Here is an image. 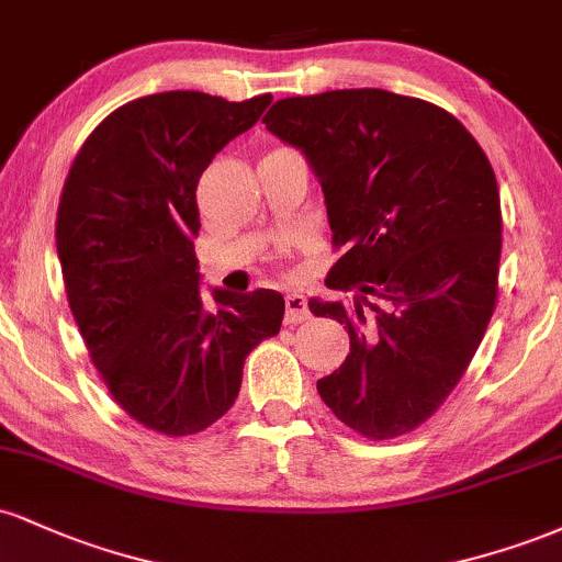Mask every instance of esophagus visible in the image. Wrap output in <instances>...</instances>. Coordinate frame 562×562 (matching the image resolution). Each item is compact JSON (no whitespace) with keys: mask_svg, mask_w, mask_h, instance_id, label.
<instances>
[{"mask_svg":"<svg viewBox=\"0 0 562 562\" xmlns=\"http://www.w3.org/2000/svg\"><path fill=\"white\" fill-rule=\"evenodd\" d=\"M285 322L288 325H301V322H306L312 314H308V303L303 299L301 293H288L285 295Z\"/></svg>","mask_w":562,"mask_h":562,"instance_id":"obj_1","label":"esophagus"}]
</instances>
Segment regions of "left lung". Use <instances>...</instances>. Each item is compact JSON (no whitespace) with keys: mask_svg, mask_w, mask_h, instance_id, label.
I'll return each instance as SVG.
<instances>
[{"mask_svg":"<svg viewBox=\"0 0 562 562\" xmlns=\"http://www.w3.org/2000/svg\"><path fill=\"white\" fill-rule=\"evenodd\" d=\"M261 124L299 147L325 192V285L308 301L346 325L351 353L322 402L372 441L415 430L465 375L499 290L502 209L486 153L454 115L385 89L277 100Z\"/></svg>","mask_w":562,"mask_h":562,"instance_id":"obj_1","label":"left lung"}]
</instances>
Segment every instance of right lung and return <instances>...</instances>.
<instances>
[{
	"instance_id": "right-lung-1",
	"label": "right lung",
	"mask_w": 562,
	"mask_h": 562,
	"mask_svg": "<svg viewBox=\"0 0 562 562\" xmlns=\"http://www.w3.org/2000/svg\"><path fill=\"white\" fill-rule=\"evenodd\" d=\"M269 94L229 102L164 92L102 119L76 153L60 205L57 256L89 359L132 420L179 438L235 404L245 357L280 333L277 290L200 299L198 182L248 132Z\"/></svg>"
}]
</instances>
